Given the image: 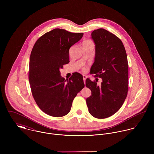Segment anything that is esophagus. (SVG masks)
<instances>
[{
  "instance_id": "34e87169",
  "label": "esophagus",
  "mask_w": 154,
  "mask_h": 154,
  "mask_svg": "<svg viewBox=\"0 0 154 154\" xmlns=\"http://www.w3.org/2000/svg\"><path fill=\"white\" fill-rule=\"evenodd\" d=\"M83 79H84V82L85 84V80L87 79V76L86 75H83Z\"/></svg>"
}]
</instances>
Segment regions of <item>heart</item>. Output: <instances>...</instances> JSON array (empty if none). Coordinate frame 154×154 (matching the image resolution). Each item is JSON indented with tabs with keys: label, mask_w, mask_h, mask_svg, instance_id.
<instances>
[{
	"label": "heart",
	"mask_w": 154,
	"mask_h": 154,
	"mask_svg": "<svg viewBox=\"0 0 154 154\" xmlns=\"http://www.w3.org/2000/svg\"><path fill=\"white\" fill-rule=\"evenodd\" d=\"M83 44H91V45H94V43H93V42H92V41H91V40H86V41H85L84 43H83ZM85 69H84V70H85Z\"/></svg>",
	"instance_id": "b5f03b06"
}]
</instances>
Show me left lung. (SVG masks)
Masks as SVG:
<instances>
[{"mask_svg":"<svg viewBox=\"0 0 154 154\" xmlns=\"http://www.w3.org/2000/svg\"><path fill=\"white\" fill-rule=\"evenodd\" d=\"M91 37L95 44V57L90 73L95 78H101L103 82L99 87L95 81L86 79L85 86L91 91L87 104L93 117L106 119L119 111L127 97L128 57L121 40L109 31L95 29Z\"/></svg>","mask_w":154,"mask_h":154,"instance_id":"obj_1","label":"left lung"}]
</instances>
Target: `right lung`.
I'll list each match as a JSON object with an SVG mask.
<instances>
[{
    "label": "right lung",
    "instance_id": "right-lung-1",
    "mask_svg": "<svg viewBox=\"0 0 154 154\" xmlns=\"http://www.w3.org/2000/svg\"><path fill=\"white\" fill-rule=\"evenodd\" d=\"M83 35L56 28L40 37L32 49L28 72L32 95L38 107L49 116L67 114L73 99L85 87L81 74L73 73L66 82L60 71L69 62V48Z\"/></svg>",
    "mask_w": 154,
    "mask_h": 154
}]
</instances>
